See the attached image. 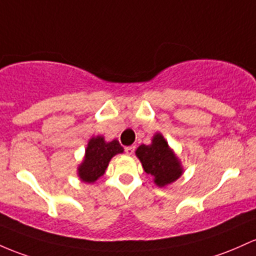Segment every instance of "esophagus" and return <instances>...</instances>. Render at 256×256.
Here are the masks:
<instances>
[{"label":"esophagus","mask_w":256,"mask_h":256,"mask_svg":"<svg viewBox=\"0 0 256 256\" xmlns=\"http://www.w3.org/2000/svg\"><path fill=\"white\" fill-rule=\"evenodd\" d=\"M134 150H136V147H134V146H128V147L125 148V152L128 156H132Z\"/></svg>","instance_id":"1"}]
</instances>
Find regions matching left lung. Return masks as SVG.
Instances as JSON below:
<instances>
[{
    "label": "left lung",
    "mask_w": 256,
    "mask_h": 256,
    "mask_svg": "<svg viewBox=\"0 0 256 256\" xmlns=\"http://www.w3.org/2000/svg\"><path fill=\"white\" fill-rule=\"evenodd\" d=\"M143 170L153 176L154 184L165 187L176 181L184 172L181 162L162 134H154L150 144H141L136 150Z\"/></svg>",
    "instance_id": "8db88e82"
}]
</instances>
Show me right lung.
<instances>
[{
    "mask_svg": "<svg viewBox=\"0 0 256 256\" xmlns=\"http://www.w3.org/2000/svg\"><path fill=\"white\" fill-rule=\"evenodd\" d=\"M122 152L118 140L106 142L103 136L92 137L87 144L85 158L78 168V178L87 184H94L106 172L110 159Z\"/></svg>",
    "mask_w": 256,
    "mask_h": 256,
    "instance_id": "obj_1",
    "label": "right lung"
}]
</instances>
